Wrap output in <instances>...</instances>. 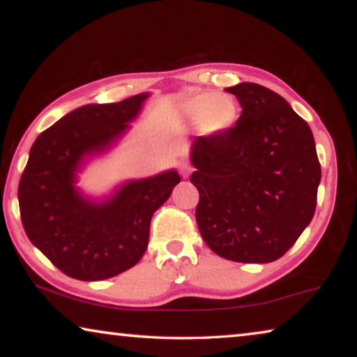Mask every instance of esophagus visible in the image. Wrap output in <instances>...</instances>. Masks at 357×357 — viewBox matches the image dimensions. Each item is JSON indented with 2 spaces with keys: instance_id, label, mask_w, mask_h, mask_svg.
Listing matches in <instances>:
<instances>
[{
  "instance_id": "obj_1",
  "label": "esophagus",
  "mask_w": 357,
  "mask_h": 357,
  "mask_svg": "<svg viewBox=\"0 0 357 357\" xmlns=\"http://www.w3.org/2000/svg\"><path fill=\"white\" fill-rule=\"evenodd\" d=\"M179 172L184 178H189V174L193 172V167L189 164V162H183V164L179 165Z\"/></svg>"
}]
</instances>
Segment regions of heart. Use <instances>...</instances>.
Segmentation results:
<instances>
[{
    "mask_svg": "<svg viewBox=\"0 0 357 357\" xmlns=\"http://www.w3.org/2000/svg\"><path fill=\"white\" fill-rule=\"evenodd\" d=\"M238 114V100L225 93H202L179 105V118L197 124L206 134H222L231 129Z\"/></svg>",
    "mask_w": 357,
    "mask_h": 357,
    "instance_id": "1",
    "label": "heart"
}]
</instances>
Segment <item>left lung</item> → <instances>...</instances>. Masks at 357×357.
I'll return each mask as SVG.
<instances>
[{
    "label": "left lung",
    "mask_w": 357,
    "mask_h": 357,
    "mask_svg": "<svg viewBox=\"0 0 357 357\" xmlns=\"http://www.w3.org/2000/svg\"><path fill=\"white\" fill-rule=\"evenodd\" d=\"M227 91L243 107L236 126L192 143L198 229L222 258L271 263L315 214L321 181L315 140L309 124L271 89L239 83Z\"/></svg>",
    "instance_id": "8db88e82"
}]
</instances>
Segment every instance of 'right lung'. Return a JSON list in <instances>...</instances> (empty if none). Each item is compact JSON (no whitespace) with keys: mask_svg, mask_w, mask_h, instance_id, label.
I'll list each match as a JSON object with an SVG mask.
<instances>
[{"mask_svg":"<svg viewBox=\"0 0 357 357\" xmlns=\"http://www.w3.org/2000/svg\"><path fill=\"white\" fill-rule=\"evenodd\" d=\"M148 93L116 104L75 108L42 132L19 184L22 223L29 241L66 275L105 280L140 261L153 214L181 178L168 170L119 185L104 200L83 195L77 173L110 149L140 113Z\"/></svg>","mask_w":357,"mask_h":357,"instance_id":"obj_1","label":"right lung"}]
</instances>
